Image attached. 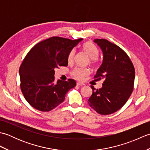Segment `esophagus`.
Listing matches in <instances>:
<instances>
[{"instance_id":"1","label":"esophagus","mask_w":150,"mask_h":150,"mask_svg":"<svg viewBox=\"0 0 150 150\" xmlns=\"http://www.w3.org/2000/svg\"><path fill=\"white\" fill-rule=\"evenodd\" d=\"M77 86H82L85 85L84 83H81V82H77Z\"/></svg>"}]
</instances>
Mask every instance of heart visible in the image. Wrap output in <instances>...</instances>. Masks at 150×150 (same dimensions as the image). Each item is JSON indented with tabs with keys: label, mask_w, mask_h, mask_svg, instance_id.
Wrapping results in <instances>:
<instances>
[{
	"label": "heart",
	"mask_w": 150,
	"mask_h": 150,
	"mask_svg": "<svg viewBox=\"0 0 150 150\" xmlns=\"http://www.w3.org/2000/svg\"><path fill=\"white\" fill-rule=\"evenodd\" d=\"M82 50L91 59V63L93 65H96V59L99 56V52L97 47L91 42H86L82 46ZM75 57V50H73L69 52L68 56V62L69 64L74 62ZM90 73V70L88 68H81L77 67L71 71V75L72 77L77 81H83L86 77H87Z\"/></svg>",
	"instance_id": "obj_1"
}]
</instances>
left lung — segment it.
<instances>
[{"label":"left lung","instance_id":"1","mask_svg":"<svg viewBox=\"0 0 150 150\" xmlns=\"http://www.w3.org/2000/svg\"><path fill=\"white\" fill-rule=\"evenodd\" d=\"M103 52V62L94 79H104L103 87L91 86L93 93L88 100L100 115H110L122 108L131 96L134 86L135 68L124 51L106 39L94 40Z\"/></svg>","mask_w":150,"mask_h":150}]
</instances>
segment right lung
<instances>
[{"label": "right lung", "instance_id": "right-lung-1", "mask_svg": "<svg viewBox=\"0 0 150 150\" xmlns=\"http://www.w3.org/2000/svg\"><path fill=\"white\" fill-rule=\"evenodd\" d=\"M82 40L52 37L37 43L27 53L19 69L20 85L31 106L44 112L52 110L75 86L71 79L55 82L54 75L56 68L68 66V54Z\"/></svg>", "mask_w": 150, "mask_h": 150}]
</instances>
